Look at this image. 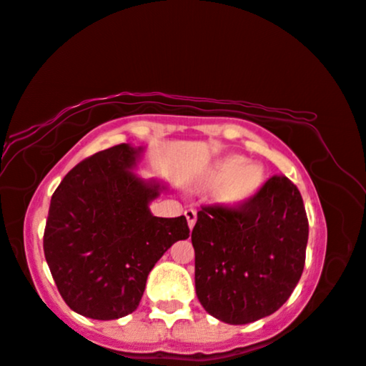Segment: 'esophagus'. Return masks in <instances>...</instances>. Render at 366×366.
Here are the masks:
<instances>
[{
    "label": "esophagus",
    "instance_id": "obj_1",
    "mask_svg": "<svg viewBox=\"0 0 366 366\" xmlns=\"http://www.w3.org/2000/svg\"><path fill=\"white\" fill-rule=\"evenodd\" d=\"M185 219H187V224H189V229L192 230L194 229V225H195V222H197V212H195V209H187L185 210Z\"/></svg>",
    "mask_w": 366,
    "mask_h": 366
}]
</instances>
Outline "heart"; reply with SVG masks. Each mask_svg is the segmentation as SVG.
I'll return each instance as SVG.
<instances>
[{
    "mask_svg": "<svg viewBox=\"0 0 366 366\" xmlns=\"http://www.w3.org/2000/svg\"><path fill=\"white\" fill-rule=\"evenodd\" d=\"M244 157L224 159L215 169L217 181H229L224 195L229 200H244L250 197L262 184V172L255 166H245Z\"/></svg>",
    "mask_w": 366,
    "mask_h": 366,
    "instance_id": "b5f03b06",
    "label": "heart"
}]
</instances>
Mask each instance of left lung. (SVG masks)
<instances>
[{"instance_id": "1", "label": "left lung", "mask_w": 366, "mask_h": 366, "mask_svg": "<svg viewBox=\"0 0 366 366\" xmlns=\"http://www.w3.org/2000/svg\"><path fill=\"white\" fill-rule=\"evenodd\" d=\"M190 239L199 302L219 320L245 325L279 310L300 280L305 205L290 179L272 176L239 205H202Z\"/></svg>"}]
</instances>
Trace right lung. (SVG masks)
<instances>
[{
    "label": "right lung",
    "mask_w": 366,
    "mask_h": 366,
    "mask_svg": "<svg viewBox=\"0 0 366 366\" xmlns=\"http://www.w3.org/2000/svg\"><path fill=\"white\" fill-rule=\"evenodd\" d=\"M142 149L117 144L81 161L51 197L44 257L71 310L116 320L136 310L149 272L174 242L187 239V219L154 217L149 202L161 184L131 169Z\"/></svg>",
    "instance_id": "right-lung-1"
}]
</instances>
